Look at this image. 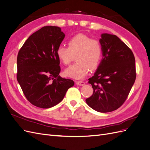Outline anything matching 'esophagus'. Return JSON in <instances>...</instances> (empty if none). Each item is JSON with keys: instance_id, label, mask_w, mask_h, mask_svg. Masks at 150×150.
<instances>
[{"instance_id": "esophagus-1", "label": "esophagus", "mask_w": 150, "mask_h": 150, "mask_svg": "<svg viewBox=\"0 0 150 150\" xmlns=\"http://www.w3.org/2000/svg\"><path fill=\"white\" fill-rule=\"evenodd\" d=\"M76 84L79 86H84L85 84V83L83 81H76Z\"/></svg>"}]
</instances>
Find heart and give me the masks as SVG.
Instances as JSON below:
<instances>
[{
  "mask_svg": "<svg viewBox=\"0 0 150 150\" xmlns=\"http://www.w3.org/2000/svg\"><path fill=\"white\" fill-rule=\"evenodd\" d=\"M57 56L64 65H69L76 55L77 62L67 68L65 74L75 79H81L88 73L89 69L98 67L103 57L102 44L83 34H78L68 41V47L60 46L56 51Z\"/></svg>",
  "mask_w": 150,
  "mask_h": 150,
  "instance_id": "b5f03b06",
  "label": "heart"
}]
</instances>
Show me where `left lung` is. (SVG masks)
<instances>
[{
  "instance_id": "8db88e82",
  "label": "left lung",
  "mask_w": 150,
  "mask_h": 150,
  "mask_svg": "<svg viewBox=\"0 0 150 150\" xmlns=\"http://www.w3.org/2000/svg\"><path fill=\"white\" fill-rule=\"evenodd\" d=\"M99 41L103 47V59L88 83L92 96L86 99L95 111L108 112L122 105L136 79L135 58L132 51L116 35L103 34Z\"/></svg>"
}]
</instances>
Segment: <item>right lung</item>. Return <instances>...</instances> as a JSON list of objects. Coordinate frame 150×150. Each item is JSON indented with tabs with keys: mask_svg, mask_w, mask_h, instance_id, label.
I'll return each instance as SVG.
<instances>
[{
	"mask_svg": "<svg viewBox=\"0 0 150 150\" xmlns=\"http://www.w3.org/2000/svg\"><path fill=\"white\" fill-rule=\"evenodd\" d=\"M64 37L59 27L44 26L30 35L18 52L17 79L27 99L35 106H56L74 84L59 76L56 51Z\"/></svg>",
	"mask_w": 150,
	"mask_h": 150,
	"instance_id": "obj_1",
	"label": "right lung"
}]
</instances>
